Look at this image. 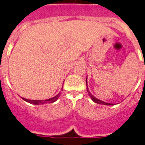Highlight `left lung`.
I'll list each match as a JSON object with an SVG mask.
<instances>
[{
    "label": "left lung",
    "instance_id": "left-lung-1",
    "mask_svg": "<svg viewBox=\"0 0 145 145\" xmlns=\"http://www.w3.org/2000/svg\"><path fill=\"white\" fill-rule=\"evenodd\" d=\"M86 84H87V79H86ZM87 90H88V95L90 96V97L91 98V99H92L93 101L94 102V103H96L100 104V105H114L113 103H105V102H104V101H102V100H100V99H97V98H96L95 97H93V96L91 94V93L90 92V91L88 90V85H87Z\"/></svg>",
    "mask_w": 145,
    "mask_h": 145
}]
</instances>
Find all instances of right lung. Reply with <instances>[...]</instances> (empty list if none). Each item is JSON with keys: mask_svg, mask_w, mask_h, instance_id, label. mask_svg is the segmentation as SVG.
I'll return each mask as SVG.
<instances>
[{"mask_svg": "<svg viewBox=\"0 0 145 145\" xmlns=\"http://www.w3.org/2000/svg\"><path fill=\"white\" fill-rule=\"evenodd\" d=\"M63 91V90H62ZM61 93H58V94H57L55 97H52V98H50V99H42V100H33V99H25V98H23V99L26 101L27 103H29L31 104H33V105H43V104L46 103H54L55 101L57 100V99L59 98V97L61 96Z\"/></svg>", "mask_w": 145, "mask_h": 145, "instance_id": "right-lung-1", "label": "right lung"}]
</instances>
